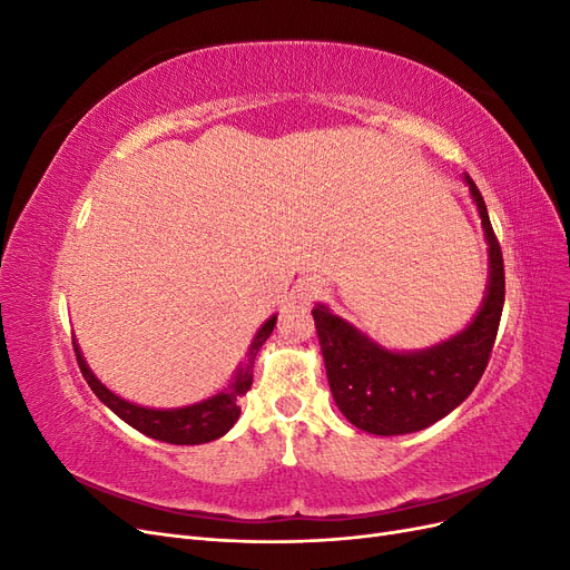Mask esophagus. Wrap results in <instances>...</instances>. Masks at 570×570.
Instances as JSON below:
<instances>
[{
    "mask_svg": "<svg viewBox=\"0 0 570 570\" xmlns=\"http://www.w3.org/2000/svg\"><path fill=\"white\" fill-rule=\"evenodd\" d=\"M321 295H325V283L318 281V278H306V281H302V283L297 285V299H299L302 304L314 302V299H318Z\"/></svg>",
    "mask_w": 570,
    "mask_h": 570,
    "instance_id": "1",
    "label": "esophagus"
}]
</instances>
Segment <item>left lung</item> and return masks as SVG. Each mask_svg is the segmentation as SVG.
Instances as JSON below:
<instances>
[{
    "label": "left lung",
    "mask_w": 570,
    "mask_h": 570,
    "mask_svg": "<svg viewBox=\"0 0 570 570\" xmlns=\"http://www.w3.org/2000/svg\"><path fill=\"white\" fill-rule=\"evenodd\" d=\"M488 243V287L471 323L433 347L387 350L356 325L314 306L316 333L333 400L352 425L371 435H409L438 423L473 392L485 373L504 306V262L488 206L463 176Z\"/></svg>",
    "instance_id": "obj_1"
}]
</instances>
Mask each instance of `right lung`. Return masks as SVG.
<instances>
[{"mask_svg":"<svg viewBox=\"0 0 570 570\" xmlns=\"http://www.w3.org/2000/svg\"><path fill=\"white\" fill-rule=\"evenodd\" d=\"M275 321H278V316L273 314L262 327H258L247 350V358L237 366L235 375L230 377V383L226 387L218 390L212 396H206L202 402L176 406V409H151V406H140L124 400V396L111 392L90 371L88 361H85L76 340H73V347L78 356V366L85 375V381H88L90 390L99 396L101 404L109 406L116 413L120 421H126L128 425L140 430L142 435L151 440H161L168 444H204L226 435L239 419V396L247 394V390L252 387L254 358L258 350L264 347V342L271 337Z\"/></svg>","mask_w":570,"mask_h":570,"instance_id":"obj_1","label":"right lung"}]
</instances>
